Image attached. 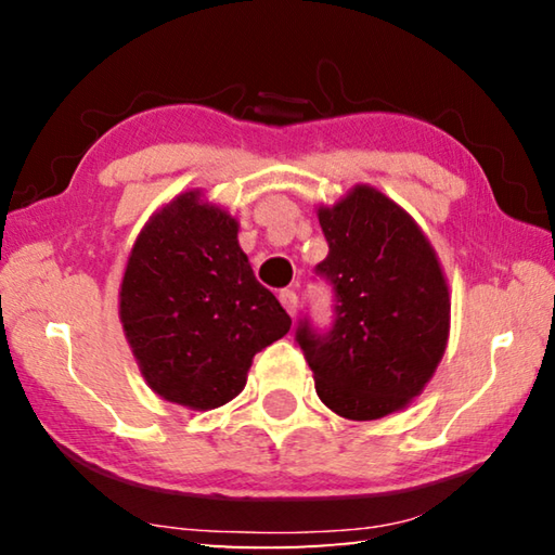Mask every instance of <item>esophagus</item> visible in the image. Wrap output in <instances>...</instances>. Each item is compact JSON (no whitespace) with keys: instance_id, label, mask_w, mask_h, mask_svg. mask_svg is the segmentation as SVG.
<instances>
[{"instance_id":"34e87169","label":"esophagus","mask_w":555,"mask_h":555,"mask_svg":"<svg viewBox=\"0 0 555 555\" xmlns=\"http://www.w3.org/2000/svg\"><path fill=\"white\" fill-rule=\"evenodd\" d=\"M279 300H281V306L286 308V313L294 318L296 315V311H298V296H296V291L294 288H284L279 294Z\"/></svg>"}]
</instances>
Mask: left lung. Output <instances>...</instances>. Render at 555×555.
<instances>
[{
	"label": "left lung",
	"mask_w": 555,
	"mask_h": 555,
	"mask_svg": "<svg viewBox=\"0 0 555 555\" xmlns=\"http://www.w3.org/2000/svg\"><path fill=\"white\" fill-rule=\"evenodd\" d=\"M327 257L318 274L335 286L333 331L306 321L296 340L327 409L374 421L406 409L443 360L450 291L434 244L374 185L357 183L318 208Z\"/></svg>",
	"instance_id": "obj_1"
}]
</instances>
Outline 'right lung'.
<instances>
[{"mask_svg":"<svg viewBox=\"0 0 555 555\" xmlns=\"http://www.w3.org/2000/svg\"><path fill=\"white\" fill-rule=\"evenodd\" d=\"M240 222L201 188L162 205L131 244L119 321L149 389L193 411L232 401L251 360L291 331L257 281Z\"/></svg>","mask_w":555,"mask_h":555,"instance_id":"1","label":"right lung"}]
</instances>
